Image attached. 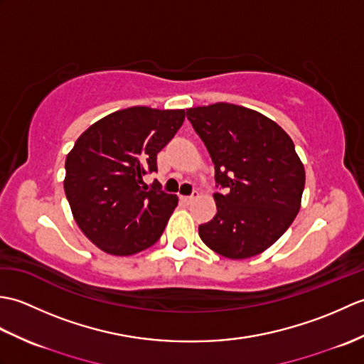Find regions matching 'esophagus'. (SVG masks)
Listing matches in <instances>:
<instances>
[{
    "label": "esophagus",
    "instance_id": "1",
    "mask_svg": "<svg viewBox=\"0 0 364 364\" xmlns=\"http://www.w3.org/2000/svg\"><path fill=\"white\" fill-rule=\"evenodd\" d=\"M197 197H198V192L196 191V192H194V194H192V196H183V197H181V200H183V202H184V203H191V202H192V200H196Z\"/></svg>",
    "mask_w": 364,
    "mask_h": 364
}]
</instances>
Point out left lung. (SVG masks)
Here are the masks:
<instances>
[{
  "label": "left lung",
  "instance_id": "left-lung-1",
  "mask_svg": "<svg viewBox=\"0 0 364 364\" xmlns=\"http://www.w3.org/2000/svg\"><path fill=\"white\" fill-rule=\"evenodd\" d=\"M213 159L218 214L198 227L202 241L230 259L269 249L296 219L305 168L292 139L249 107L215 103L186 111Z\"/></svg>",
  "mask_w": 364,
  "mask_h": 364
}]
</instances>
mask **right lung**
Segmentation results:
<instances>
[{
    "label": "right lung",
    "instance_id": "right-lung-1",
    "mask_svg": "<svg viewBox=\"0 0 364 364\" xmlns=\"http://www.w3.org/2000/svg\"><path fill=\"white\" fill-rule=\"evenodd\" d=\"M184 109L133 106L90 125L65 159L64 189L73 218L98 249L128 257L161 237L178 205L144 175L183 125Z\"/></svg>",
    "mask_w": 364,
    "mask_h": 364
}]
</instances>
